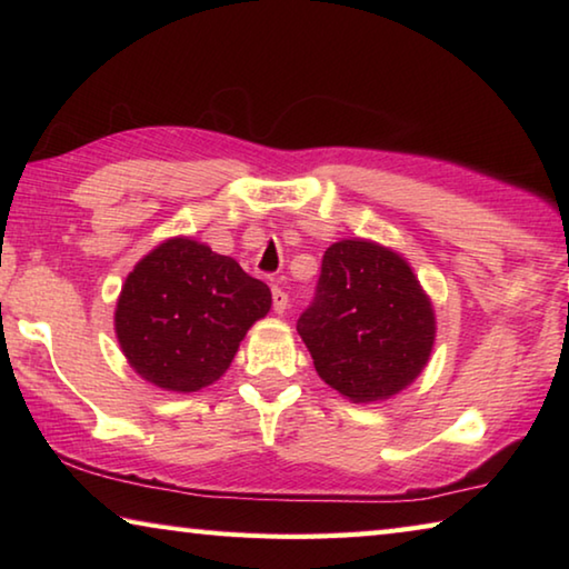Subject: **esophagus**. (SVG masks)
<instances>
[{"mask_svg":"<svg viewBox=\"0 0 569 569\" xmlns=\"http://www.w3.org/2000/svg\"><path fill=\"white\" fill-rule=\"evenodd\" d=\"M273 311L276 313H283L286 308H288V293L283 291V288H278V286H273Z\"/></svg>","mask_w":569,"mask_h":569,"instance_id":"esophagus-1","label":"esophagus"}]
</instances>
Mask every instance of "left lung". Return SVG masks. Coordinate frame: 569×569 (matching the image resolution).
<instances>
[{
  "label": "left lung",
  "mask_w": 569,
  "mask_h": 569,
  "mask_svg": "<svg viewBox=\"0 0 569 569\" xmlns=\"http://www.w3.org/2000/svg\"><path fill=\"white\" fill-rule=\"evenodd\" d=\"M296 329L319 377L356 403L409 387L427 366L437 331L409 263L359 238L326 248L316 296Z\"/></svg>",
  "instance_id": "left-lung-1"
}]
</instances>
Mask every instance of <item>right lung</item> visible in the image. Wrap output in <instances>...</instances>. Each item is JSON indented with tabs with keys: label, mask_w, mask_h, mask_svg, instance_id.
<instances>
[{
	"label": "right lung",
	"mask_w": 569,
	"mask_h": 569,
	"mask_svg": "<svg viewBox=\"0 0 569 569\" xmlns=\"http://www.w3.org/2000/svg\"><path fill=\"white\" fill-rule=\"evenodd\" d=\"M268 308V286L233 258L198 240L172 238L128 276L114 331L142 379L188 393L223 377L246 331Z\"/></svg>",
	"instance_id": "right-lung-1"
}]
</instances>
